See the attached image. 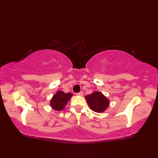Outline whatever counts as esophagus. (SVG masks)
I'll return each instance as SVG.
<instances>
[{
  "label": "esophagus",
  "instance_id": "1",
  "mask_svg": "<svg viewBox=\"0 0 158 158\" xmlns=\"http://www.w3.org/2000/svg\"><path fill=\"white\" fill-rule=\"evenodd\" d=\"M77 96H83V93L81 91V92L78 93V94H77Z\"/></svg>",
  "mask_w": 158,
  "mask_h": 158
}]
</instances>
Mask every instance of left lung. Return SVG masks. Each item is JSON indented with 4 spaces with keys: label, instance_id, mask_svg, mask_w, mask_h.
Wrapping results in <instances>:
<instances>
[{
    "label": "left lung",
    "instance_id": "8db88e82",
    "mask_svg": "<svg viewBox=\"0 0 158 158\" xmlns=\"http://www.w3.org/2000/svg\"><path fill=\"white\" fill-rule=\"evenodd\" d=\"M90 109L96 113H102L109 106V100L101 92L95 91L85 97Z\"/></svg>",
    "mask_w": 158,
    "mask_h": 158
}]
</instances>
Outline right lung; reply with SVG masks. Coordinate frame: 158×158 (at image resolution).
<instances>
[{
    "instance_id": "obj_1",
    "label": "right lung",
    "mask_w": 158,
    "mask_h": 158,
    "mask_svg": "<svg viewBox=\"0 0 158 158\" xmlns=\"http://www.w3.org/2000/svg\"><path fill=\"white\" fill-rule=\"evenodd\" d=\"M72 96L73 94L71 93L65 94L61 90H58L52 98L49 105L52 109L60 111L64 109L67 103L70 101Z\"/></svg>"
}]
</instances>
